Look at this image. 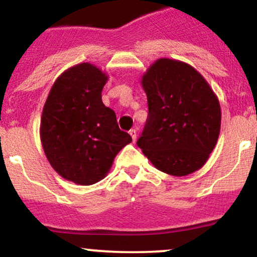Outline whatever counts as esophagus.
<instances>
[{
    "mask_svg": "<svg viewBox=\"0 0 257 257\" xmlns=\"http://www.w3.org/2000/svg\"><path fill=\"white\" fill-rule=\"evenodd\" d=\"M130 136L132 137V141L136 142V140H137V130H135V128L130 130Z\"/></svg>",
    "mask_w": 257,
    "mask_h": 257,
    "instance_id": "1",
    "label": "esophagus"
}]
</instances>
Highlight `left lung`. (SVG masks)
<instances>
[{
	"instance_id": "1",
	"label": "left lung",
	"mask_w": 257,
	"mask_h": 257,
	"mask_svg": "<svg viewBox=\"0 0 257 257\" xmlns=\"http://www.w3.org/2000/svg\"><path fill=\"white\" fill-rule=\"evenodd\" d=\"M149 114L137 146L158 168L184 177L203 167L218 142L219 99L189 63L159 59L142 77Z\"/></svg>"
}]
</instances>
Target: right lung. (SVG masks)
<instances>
[{"label": "right lung", "instance_id": "right-lung-1", "mask_svg": "<svg viewBox=\"0 0 257 257\" xmlns=\"http://www.w3.org/2000/svg\"><path fill=\"white\" fill-rule=\"evenodd\" d=\"M108 75L89 62L66 69L51 86L41 117L42 147L63 179L92 185L107 176L131 136L102 102Z\"/></svg>", "mask_w": 257, "mask_h": 257}]
</instances>
